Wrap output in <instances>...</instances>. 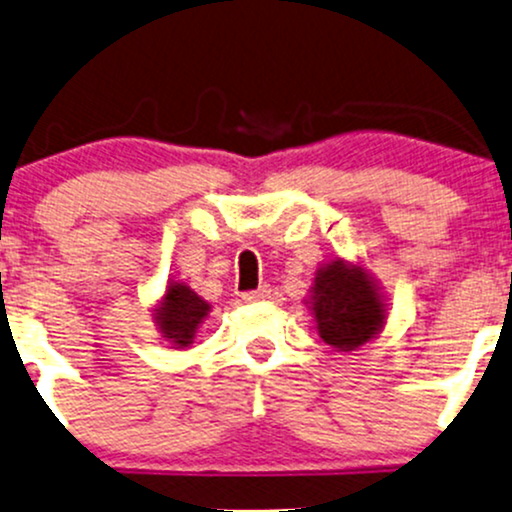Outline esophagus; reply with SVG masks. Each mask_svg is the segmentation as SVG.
Masks as SVG:
<instances>
[{
	"label": "esophagus",
	"instance_id": "obj_1",
	"mask_svg": "<svg viewBox=\"0 0 512 512\" xmlns=\"http://www.w3.org/2000/svg\"><path fill=\"white\" fill-rule=\"evenodd\" d=\"M270 297V287L268 285H261L258 290H251V292H244L242 299L244 302H263V299Z\"/></svg>",
	"mask_w": 512,
	"mask_h": 512
}]
</instances>
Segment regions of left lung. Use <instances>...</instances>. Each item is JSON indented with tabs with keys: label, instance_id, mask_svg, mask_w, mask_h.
<instances>
[{
	"label": "left lung",
	"instance_id": "obj_1",
	"mask_svg": "<svg viewBox=\"0 0 512 512\" xmlns=\"http://www.w3.org/2000/svg\"><path fill=\"white\" fill-rule=\"evenodd\" d=\"M306 304L314 311L318 335L338 352H352L374 340L388 318L376 280L342 258L318 268Z\"/></svg>",
	"mask_w": 512,
	"mask_h": 512
}]
</instances>
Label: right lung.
<instances>
[{"instance_id": "obj_1", "label": "right lung", "mask_w": 512, "mask_h": 512, "mask_svg": "<svg viewBox=\"0 0 512 512\" xmlns=\"http://www.w3.org/2000/svg\"><path fill=\"white\" fill-rule=\"evenodd\" d=\"M155 326L160 328L162 338L174 347H189L196 338V330L208 316L210 304L203 302L198 294L184 282H170L165 297L155 306Z\"/></svg>"}]
</instances>
